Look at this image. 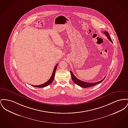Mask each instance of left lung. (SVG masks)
Returning <instances> with one entry per match:
<instances>
[{"mask_svg": "<svg viewBox=\"0 0 128 128\" xmlns=\"http://www.w3.org/2000/svg\"><path fill=\"white\" fill-rule=\"evenodd\" d=\"M104 33L105 34V35L106 36V37L108 38V40H109L110 42H111L113 43V41H112V40L111 37H110L108 32L105 31L104 32ZM70 72L72 78V80H73V81H74L76 84H77V85L79 86H81V87H82V88H89V87H91V86H94L97 84H100V83L104 81V80L105 79V78H104L102 80L100 81L97 82H95V83H88V82H84V81H81V80L78 79L77 78H76V77H75L72 71H70Z\"/></svg>", "mask_w": 128, "mask_h": 128, "instance_id": "1", "label": "left lung"}]
</instances>
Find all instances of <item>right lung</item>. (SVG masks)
Here are the masks:
<instances>
[{"instance_id":"add662e5","label":"right lung","mask_w":128,"mask_h":128,"mask_svg":"<svg viewBox=\"0 0 128 128\" xmlns=\"http://www.w3.org/2000/svg\"><path fill=\"white\" fill-rule=\"evenodd\" d=\"M58 64H57L56 65V66L54 67V70H53V74H52L51 77H50V78L49 79V80H48V81H47L46 83H44L42 84H40V85H38V86H33V85H32V86H34V87H37V88H44L45 86H49V84H50L51 83L53 82V80L54 79V74H55V72H56V69L57 68V66H58Z\"/></svg>"}]
</instances>
